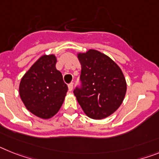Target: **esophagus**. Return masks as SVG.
I'll return each instance as SVG.
<instances>
[{"label":"esophagus","instance_id":"34e87169","mask_svg":"<svg viewBox=\"0 0 159 159\" xmlns=\"http://www.w3.org/2000/svg\"><path fill=\"white\" fill-rule=\"evenodd\" d=\"M68 88H69V91H72L73 89V83H70L69 84V86H68Z\"/></svg>","mask_w":159,"mask_h":159}]
</instances>
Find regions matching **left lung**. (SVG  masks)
<instances>
[{
	"label": "left lung",
	"instance_id": "obj_1",
	"mask_svg": "<svg viewBox=\"0 0 159 159\" xmlns=\"http://www.w3.org/2000/svg\"><path fill=\"white\" fill-rule=\"evenodd\" d=\"M82 65V88L73 93L88 117L107 118L122 104L127 83L122 70L108 56L94 49L77 53Z\"/></svg>",
	"mask_w": 159,
	"mask_h": 159
}]
</instances>
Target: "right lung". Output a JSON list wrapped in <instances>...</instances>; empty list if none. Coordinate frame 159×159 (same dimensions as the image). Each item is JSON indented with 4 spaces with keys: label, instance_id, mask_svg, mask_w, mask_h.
I'll list each match as a JSON object with an SVG mask.
<instances>
[{
    "label": "right lung",
    "instance_id": "obj_1",
    "mask_svg": "<svg viewBox=\"0 0 159 159\" xmlns=\"http://www.w3.org/2000/svg\"><path fill=\"white\" fill-rule=\"evenodd\" d=\"M54 54L43 55L28 69L19 84V95L26 108L41 119H50L63 104L67 85L56 68Z\"/></svg>",
    "mask_w": 159,
    "mask_h": 159
}]
</instances>
